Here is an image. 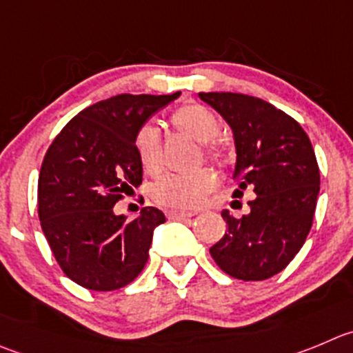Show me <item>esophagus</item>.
<instances>
[{"label": "esophagus", "mask_w": 353, "mask_h": 353, "mask_svg": "<svg viewBox=\"0 0 353 353\" xmlns=\"http://www.w3.org/2000/svg\"><path fill=\"white\" fill-rule=\"evenodd\" d=\"M194 211H179V210H171L168 211L166 216L170 218V220H185V218H190L194 216Z\"/></svg>", "instance_id": "1"}]
</instances>
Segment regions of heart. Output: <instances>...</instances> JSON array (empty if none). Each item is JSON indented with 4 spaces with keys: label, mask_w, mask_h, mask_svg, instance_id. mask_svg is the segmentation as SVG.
Segmentation results:
<instances>
[{
    "label": "heart",
    "mask_w": 353,
    "mask_h": 353,
    "mask_svg": "<svg viewBox=\"0 0 353 353\" xmlns=\"http://www.w3.org/2000/svg\"><path fill=\"white\" fill-rule=\"evenodd\" d=\"M171 124L182 135L204 143V150L213 159H223V149L211 142L218 137L221 123L213 110L199 103H189L176 109L171 116ZM135 154L140 166L149 174H157L163 170V149L161 132L156 124L145 123L135 135ZM216 173L211 168H199L190 173L164 174L154 183L152 197L166 208L190 210L206 199L208 194L216 187Z\"/></svg>",
    "instance_id": "obj_1"
}]
</instances>
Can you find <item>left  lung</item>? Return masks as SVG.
Here are the masks:
<instances>
[{
	"mask_svg": "<svg viewBox=\"0 0 353 353\" xmlns=\"http://www.w3.org/2000/svg\"><path fill=\"white\" fill-rule=\"evenodd\" d=\"M232 130L237 196L253 187L251 211H221L227 232L210 253L225 274L263 281L288 267L301 250L317 206V159L300 124L265 100L243 93H199Z\"/></svg>",
	"mask_w": 353,
	"mask_h": 353,
	"instance_id": "left-lung-1",
	"label": "left lung"
}]
</instances>
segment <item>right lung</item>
Listing matches in <instances>:
<instances>
[{"mask_svg": "<svg viewBox=\"0 0 353 353\" xmlns=\"http://www.w3.org/2000/svg\"><path fill=\"white\" fill-rule=\"evenodd\" d=\"M179 97H110L72 117L50 145L38 180L39 221L60 268L79 286L119 290L145 267L166 216L147 206L128 220L114 204L142 183L139 128Z\"/></svg>", "mask_w": 353, "mask_h": 353, "instance_id": "right-lung-1", "label": "right lung"}]
</instances>
